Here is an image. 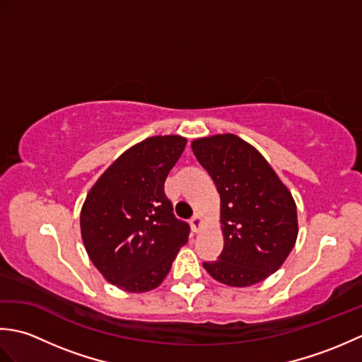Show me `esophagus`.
I'll list each match as a JSON object with an SVG mask.
<instances>
[{
	"instance_id": "obj_1",
	"label": "esophagus",
	"mask_w": 362,
	"mask_h": 362,
	"mask_svg": "<svg viewBox=\"0 0 362 362\" xmlns=\"http://www.w3.org/2000/svg\"><path fill=\"white\" fill-rule=\"evenodd\" d=\"M191 226H193L194 232H201L202 227H204V221H202V214L201 213H196L193 218H191Z\"/></svg>"
}]
</instances>
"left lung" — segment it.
I'll list each match as a JSON object with an SVG mask.
<instances>
[{
	"instance_id": "left-lung-1",
	"label": "left lung",
	"mask_w": 362,
	"mask_h": 362,
	"mask_svg": "<svg viewBox=\"0 0 362 362\" xmlns=\"http://www.w3.org/2000/svg\"><path fill=\"white\" fill-rule=\"evenodd\" d=\"M191 148L221 197L224 250L204 263L214 280L245 288L280 269L298 235L291 191L267 160L233 134L197 138Z\"/></svg>"
}]
</instances>
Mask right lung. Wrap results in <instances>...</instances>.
Instances as JSON below:
<instances>
[{"label": "right lung", "instance_id": "1", "mask_svg": "<svg viewBox=\"0 0 362 362\" xmlns=\"http://www.w3.org/2000/svg\"><path fill=\"white\" fill-rule=\"evenodd\" d=\"M187 138L157 135L136 143L99 177L81 210L86 250L104 279L140 294L160 286L182 245L187 222L175 219L165 180Z\"/></svg>", "mask_w": 362, "mask_h": 362}]
</instances>
